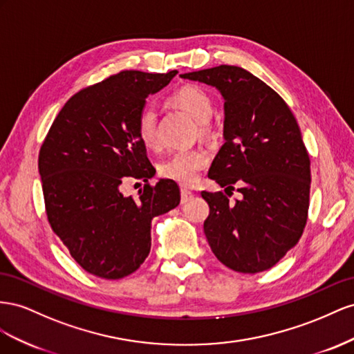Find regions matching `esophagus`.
I'll return each mask as SVG.
<instances>
[{
  "instance_id": "34e87169",
  "label": "esophagus",
  "mask_w": 354,
  "mask_h": 354,
  "mask_svg": "<svg viewBox=\"0 0 354 354\" xmlns=\"http://www.w3.org/2000/svg\"><path fill=\"white\" fill-rule=\"evenodd\" d=\"M191 196H193V193H191L189 189H187V188L180 189V200H183V203H185V201H187Z\"/></svg>"
}]
</instances>
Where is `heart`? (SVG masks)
I'll return each instance as SVG.
<instances>
[{
	"label": "heart",
	"instance_id": "b5f03b06",
	"mask_svg": "<svg viewBox=\"0 0 354 354\" xmlns=\"http://www.w3.org/2000/svg\"><path fill=\"white\" fill-rule=\"evenodd\" d=\"M170 102L198 121L201 132L207 129V120L214 113V100L205 88L198 86H184L170 96ZM138 138L147 148L158 145L157 136V115L153 108H144L139 113L136 123ZM209 163V154L201 148L179 149L163 160L158 166L160 175L176 180L183 185H193L198 179L200 170Z\"/></svg>",
	"mask_w": 354,
	"mask_h": 354
}]
</instances>
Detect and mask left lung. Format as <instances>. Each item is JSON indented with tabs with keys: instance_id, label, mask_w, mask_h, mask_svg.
I'll return each instance as SVG.
<instances>
[{
	"instance_id": "8db88e82",
	"label": "left lung",
	"mask_w": 354,
	"mask_h": 354,
	"mask_svg": "<svg viewBox=\"0 0 354 354\" xmlns=\"http://www.w3.org/2000/svg\"><path fill=\"white\" fill-rule=\"evenodd\" d=\"M224 97V139L207 176L241 194L236 203L201 191L209 203L205 234L215 257L245 274L276 266L307 224L310 157L292 111L270 86L231 65L180 75ZM233 194V193H231ZM230 196V194H228Z\"/></svg>"
}]
</instances>
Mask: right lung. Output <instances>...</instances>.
I'll return each mask as SVG.
<instances>
[{
    "label": "right lung",
    "mask_w": 354,
    "mask_h": 354,
    "mask_svg": "<svg viewBox=\"0 0 354 354\" xmlns=\"http://www.w3.org/2000/svg\"><path fill=\"white\" fill-rule=\"evenodd\" d=\"M176 71H121L80 90L60 109L39 148L48 224L87 272L117 280L136 271L151 249V219L179 205L171 179L156 174L136 132L148 95L170 83ZM142 178L140 197L119 191Z\"/></svg>",
    "instance_id": "right-lung-1"
}]
</instances>
